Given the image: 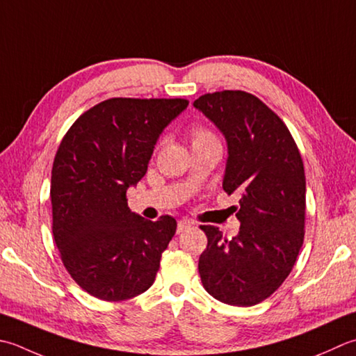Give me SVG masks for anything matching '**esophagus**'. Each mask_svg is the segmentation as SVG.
I'll return each instance as SVG.
<instances>
[{
  "mask_svg": "<svg viewBox=\"0 0 356 356\" xmlns=\"http://www.w3.org/2000/svg\"><path fill=\"white\" fill-rule=\"evenodd\" d=\"M190 227H191V222L179 220L177 222V233H182V232H185V229H188Z\"/></svg>",
  "mask_w": 356,
  "mask_h": 356,
  "instance_id": "34e87169",
  "label": "esophagus"
}]
</instances>
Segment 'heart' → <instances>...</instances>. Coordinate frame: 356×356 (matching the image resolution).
Listing matches in <instances>:
<instances>
[{
  "instance_id": "b5f03b06",
  "label": "heart",
  "mask_w": 356,
  "mask_h": 356,
  "mask_svg": "<svg viewBox=\"0 0 356 356\" xmlns=\"http://www.w3.org/2000/svg\"><path fill=\"white\" fill-rule=\"evenodd\" d=\"M188 134H190L193 148H197V146L207 145V143L218 142V138H216L213 132L210 129H207L205 127H202V124H193L190 131H188Z\"/></svg>"
}]
</instances>
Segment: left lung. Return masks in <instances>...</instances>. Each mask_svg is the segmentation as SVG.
<instances>
[{
    "mask_svg": "<svg viewBox=\"0 0 356 356\" xmlns=\"http://www.w3.org/2000/svg\"><path fill=\"white\" fill-rule=\"evenodd\" d=\"M227 140L222 186L239 193L238 236L202 225L208 245L199 257L205 290L218 301L250 307L280 289L304 242L305 174L284 122L243 90L205 94L193 103Z\"/></svg>",
    "mask_w": 356,
    "mask_h": 356,
    "instance_id": "1",
    "label": "left lung"
}]
</instances>
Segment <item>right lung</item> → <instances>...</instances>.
<instances>
[{
	"mask_svg": "<svg viewBox=\"0 0 356 356\" xmlns=\"http://www.w3.org/2000/svg\"><path fill=\"white\" fill-rule=\"evenodd\" d=\"M186 106L184 99H109L63 137L51 179L52 233L69 275L89 295L123 301L154 282L177 222L131 213L127 191Z\"/></svg>",
	"mask_w": 356,
	"mask_h": 356,
	"instance_id": "add662e5",
	"label": "right lung"
}]
</instances>
